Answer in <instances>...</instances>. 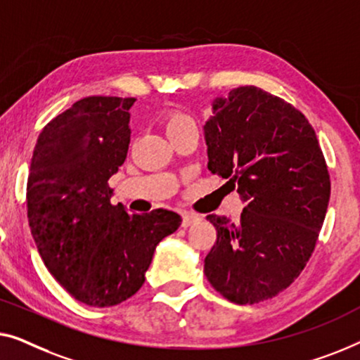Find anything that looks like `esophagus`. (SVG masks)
Returning a JSON list of instances; mask_svg holds the SVG:
<instances>
[{
  "label": "esophagus",
  "instance_id": "obj_1",
  "mask_svg": "<svg viewBox=\"0 0 360 360\" xmlns=\"http://www.w3.org/2000/svg\"><path fill=\"white\" fill-rule=\"evenodd\" d=\"M197 220H199V217L194 215V214H189V212L182 214V226H184V229H187V226H191L192 224H195Z\"/></svg>",
  "mask_w": 360,
  "mask_h": 360
}]
</instances>
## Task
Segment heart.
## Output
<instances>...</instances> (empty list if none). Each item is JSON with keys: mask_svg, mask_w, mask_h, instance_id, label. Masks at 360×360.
<instances>
[{"mask_svg": "<svg viewBox=\"0 0 360 360\" xmlns=\"http://www.w3.org/2000/svg\"><path fill=\"white\" fill-rule=\"evenodd\" d=\"M186 127H195L194 119H192L189 114L182 112V110H174V112H171L168 117H166V131H168V134L169 131Z\"/></svg>", "mask_w": 360, "mask_h": 360, "instance_id": "obj_1", "label": "heart"}]
</instances>
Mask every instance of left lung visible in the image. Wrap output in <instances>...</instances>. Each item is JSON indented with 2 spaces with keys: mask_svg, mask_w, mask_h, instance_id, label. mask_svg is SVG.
<instances>
[{
  "mask_svg": "<svg viewBox=\"0 0 360 360\" xmlns=\"http://www.w3.org/2000/svg\"><path fill=\"white\" fill-rule=\"evenodd\" d=\"M204 131L210 173L246 202L235 224L207 215L217 241L204 272L226 300L259 303L290 285L315 251L331 194L325 156L305 115L256 86L215 99Z\"/></svg>",
  "mask_w": 360,
  "mask_h": 360,
  "instance_id": "obj_1",
  "label": "left lung"
}]
</instances>
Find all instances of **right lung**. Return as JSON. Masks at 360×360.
<instances>
[{"mask_svg": "<svg viewBox=\"0 0 360 360\" xmlns=\"http://www.w3.org/2000/svg\"><path fill=\"white\" fill-rule=\"evenodd\" d=\"M135 98L89 96L50 120L27 178L34 241L55 279L89 307H114L140 290L155 248L179 229L176 212L127 214L110 204L109 178L127 158Z\"/></svg>", "mask_w": 360, "mask_h": 360, "instance_id": "right-lung-1", "label": "right lung"}]
</instances>
